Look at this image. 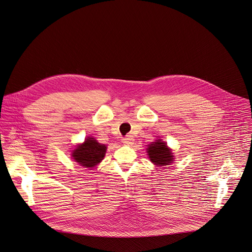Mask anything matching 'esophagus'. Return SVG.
<instances>
[{"label":"esophagus","mask_w":252,"mask_h":252,"mask_svg":"<svg viewBox=\"0 0 252 252\" xmlns=\"http://www.w3.org/2000/svg\"><path fill=\"white\" fill-rule=\"evenodd\" d=\"M133 136L132 135H126L123 138V143L125 144H131L133 142Z\"/></svg>","instance_id":"34e87169"}]
</instances>
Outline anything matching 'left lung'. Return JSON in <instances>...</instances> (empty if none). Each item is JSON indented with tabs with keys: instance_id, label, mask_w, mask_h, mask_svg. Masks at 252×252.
Returning a JSON list of instances; mask_svg holds the SVG:
<instances>
[{
	"instance_id": "obj_1",
	"label": "left lung",
	"mask_w": 252,
	"mask_h": 252,
	"mask_svg": "<svg viewBox=\"0 0 252 252\" xmlns=\"http://www.w3.org/2000/svg\"><path fill=\"white\" fill-rule=\"evenodd\" d=\"M147 153L152 163H154L157 167L167 166L173 163L174 155L171 149L167 147V144L161 139L150 144L147 148Z\"/></svg>"
}]
</instances>
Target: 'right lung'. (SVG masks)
Segmentation results:
<instances>
[{
  "label": "right lung",
  "instance_id": "obj_1",
  "mask_svg": "<svg viewBox=\"0 0 252 252\" xmlns=\"http://www.w3.org/2000/svg\"><path fill=\"white\" fill-rule=\"evenodd\" d=\"M106 150V145L100 144L93 137H88L72 151V157L82 167L92 169L103 160Z\"/></svg>",
  "mask_w": 252,
  "mask_h": 252
}]
</instances>
